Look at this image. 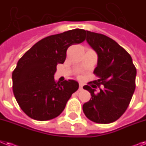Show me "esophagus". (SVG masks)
<instances>
[{
	"label": "esophagus",
	"mask_w": 146,
	"mask_h": 146,
	"mask_svg": "<svg viewBox=\"0 0 146 146\" xmlns=\"http://www.w3.org/2000/svg\"><path fill=\"white\" fill-rule=\"evenodd\" d=\"M82 87H83V84H82V83H79V91H81V90H82Z\"/></svg>",
	"instance_id": "1"
}]
</instances>
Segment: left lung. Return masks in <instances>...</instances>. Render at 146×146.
<instances>
[{"mask_svg":"<svg viewBox=\"0 0 146 146\" xmlns=\"http://www.w3.org/2000/svg\"><path fill=\"white\" fill-rule=\"evenodd\" d=\"M86 32L88 43L98 55V66L94 70L98 79L83 86L92 98L84 104L82 110L94 122H114L130 104L136 88L137 69L130 54L115 40L104 34ZM98 87L100 92L96 93Z\"/></svg>","mask_w":146,"mask_h":146,"instance_id":"8db88e82","label":"left lung"}]
</instances>
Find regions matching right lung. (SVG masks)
<instances>
[{
    "label": "right lung",
    "instance_id": "right-lung-1",
    "mask_svg": "<svg viewBox=\"0 0 146 146\" xmlns=\"http://www.w3.org/2000/svg\"><path fill=\"white\" fill-rule=\"evenodd\" d=\"M86 31L73 29L46 36L19 60L13 72V91L18 104L30 118L48 121L64 110L72 94L79 88L74 80L57 82L58 64H63L70 46L85 40Z\"/></svg>",
    "mask_w": 146,
    "mask_h": 146
}]
</instances>
